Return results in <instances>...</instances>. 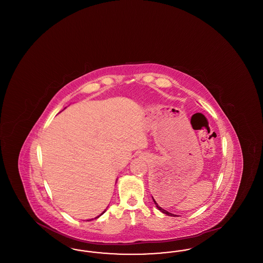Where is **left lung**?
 <instances>
[{
	"label": "left lung",
	"instance_id": "left-lung-1",
	"mask_svg": "<svg viewBox=\"0 0 263 263\" xmlns=\"http://www.w3.org/2000/svg\"><path fill=\"white\" fill-rule=\"evenodd\" d=\"M152 198H153V196H152ZM153 200H154V203L156 204L157 208H158V209H159V210H160L161 212H163V214H165V215H167V216H174V217H175V216H176V215H175V214H172V213L167 212V211H165L164 209H163V208H162V207H161V206H160V205L158 204V202H159V201L157 202V201L155 200L154 198H153Z\"/></svg>",
	"mask_w": 263,
	"mask_h": 263
}]
</instances>
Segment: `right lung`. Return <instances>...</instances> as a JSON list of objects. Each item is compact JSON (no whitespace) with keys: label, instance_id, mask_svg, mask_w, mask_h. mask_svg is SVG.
I'll return each instance as SVG.
<instances>
[{"label":"right lung","instance_id":"right-lung-1","mask_svg":"<svg viewBox=\"0 0 263 263\" xmlns=\"http://www.w3.org/2000/svg\"><path fill=\"white\" fill-rule=\"evenodd\" d=\"M104 212H105V211H104ZM104 212L101 213V214H100V216H101V215H102V214H103V213H104ZM100 216H98V217H97V218H99V217H100ZM97 218H95V219H97Z\"/></svg>","mask_w":263,"mask_h":263}]
</instances>
